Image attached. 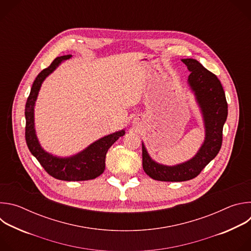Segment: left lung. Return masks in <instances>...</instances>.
<instances>
[{"instance_id": "left-lung-1", "label": "left lung", "mask_w": 251, "mask_h": 251, "mask_svg": "<svg viewBox=\"0 0 251 251\" xmlns=\"http://www.w3.org/2000/svg\"><path fill=\"white\" fill-rule=\"evenodd\" d=\"M191 74L188 84L195 94L204 125V141L198 153L189 161L175 166L155 162L142 142L144 172L156 181L184 182L196 177L219 154L223 143V128L227 117V102L217 75L204 68L197 59L184 58Z\"/></svg>"}]
</instances>
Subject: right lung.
Here are the masks:
<instances>
[{
  "label": "right lung",
  "mask_w": 251,
  "mask_h": 251,
  "mask_svg": "<svg viewBox=\"0 0 251 251\" xmlns=\"http://www.w3.org/2000/svg\"><path fill=\"white\" fill-rule=\"evenodd\" d=\"M70 54L56 57L51 64L35 77L25 103V141L28 150L37 158L49 175L61 181H88L99 176L105 170V157L108 149L125 134L120 130L93 142L81 152L66 158L54 156L43 149L34 129V105L44 80Z\"/></svg>",
  "instance_id": "add662e5"
}]
</instances>
